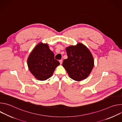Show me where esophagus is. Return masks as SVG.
Listing matches in <instances>:
<instances>
[{
  "label": "esophagus",
  "instance_id": "esophagus-1",
  "mask_svg": "<svg viewBox=\"0 0 122 122\" xmlns=\"http://www.w3.org/2000/svg\"><path fill=\"white\" fill-rule=\"evenodd\" d=\"M59 62H60V64L61 65V64H62V62H63L62 60H59Z\"/></svg>",
  "mask_w": 122,
  "mask_h": 122
}]
</instances>
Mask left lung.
Wrapping results in <instances>:
<instances>
[{
  "mask_svg": "<svg viewBox=\"0 0 122 122\" xmlns=\"http://www.w3.org/2000/svg\"><path fill=\"white\" fill-rule=\"evenodd\" d=\"M67 58L64 60L62 66L69 77L81 81L87 77L94 65V61L89 50L82 43L70 46L66 49Z\"/></svg>",
  "mask_w": 122,
  "mask_h": 122,
  "instance_id": "1",
  "label": "left lung"
}]
</instances>
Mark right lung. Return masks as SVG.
I'll list each match as a JSON object with an SVG mask.
<instances>
[{
    "label": "right lung",
    "instance_id": "add662e5",
    "mask_svg": "<svg viewBox=\"0 0 122 122\" xmlns=\"http://www.w3.org/2000/svg\"><path fill=\"white\" fill-rule=\"evenodd\" d=\"M59 65L48 45L41 42L33 49L27 59L30 71L40 81H45L50 78Z\"/></svg>",
    "mask_w": 122,
    "mask_h": 122
}]
</instances>
